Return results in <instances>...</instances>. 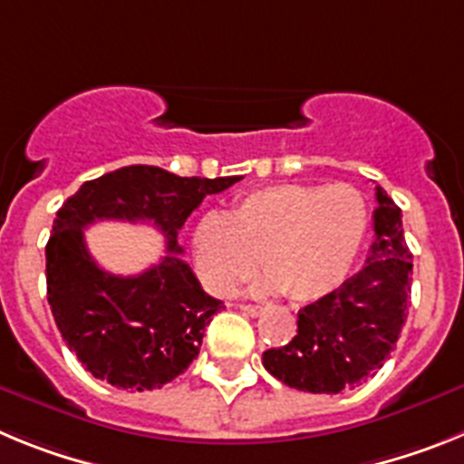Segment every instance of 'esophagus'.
<instances>
[{
  "instance_id": "obj_1",
  "label": "esophagus",
  "mask_w": 464,
  "mask_h": 464,
  "mask_svg": "<svg viewBox=\"0 0 464 464\" xmlns=\"http://www.w3.org/2000/svg\"><path fill=\"white\" fill-rule=\"evenodd\" d=\"M239 309L248 315H260L262 311H265L262 306H257V304H239Z\"/></svg>"
}]
</instances>
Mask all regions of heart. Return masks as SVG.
Listing matches in <instances>:
<instances>
[{
	"label": "heart",
	"mask_w": 464,
	"mask_h": 464,
	"mask_svg": "<svg viewBox=\"0 0 464 464\" xmlns=\"http://www.w3.org/2000/svg\"><path fill=\"white\" fill-rule=\"evenodd\" d=\"M367 223V199L351 183H281L248 192L225 216L199 220L195 262L216 295L232 293L260 260L267 274L257 290L315 302L346 281Z\"/></svg>",
	"instance_id": "1"
}]
</instances>
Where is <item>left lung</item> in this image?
<instances>
[{"label":"left lung","instance_id":"1","mask_svg":"<svg viewBox=\"0 0 464 464\" xmlns=\"http://www.w3.org/2000/svg\"><path fill=\"white\" fill-rule=\"evenodd\" d=\"M374 244L355 276L297 314V334L285 346L262 353L265 370L304 392L355 388L383 367L407 321L411 251L401 211L376 186Z\"/></svg>","mask_w":464,"mask_h":464}]
</instances>
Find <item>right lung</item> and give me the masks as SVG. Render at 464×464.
Here are the masks:
<instances>
[{"label":"right lung","instance_id":"add662e5","mask_svg":"<svg viewBox=\"0 0 464 464\" xmlns=\"http://www.w3.org/2000/svg\"><path fill=\"white\" fill-rule=\"evenodd\" d=\"M241 176H176L130 165L85 181L60 207L46 244V285L55 325L85 370L122 391H155L190 367L223 302L207 295L181 257L179 229L207 195ZM97 219L155 224L168 256L137 277L92 260L82 229Z\"/></svg>","mask_w":464,"mask_h":464}]
</instances>
